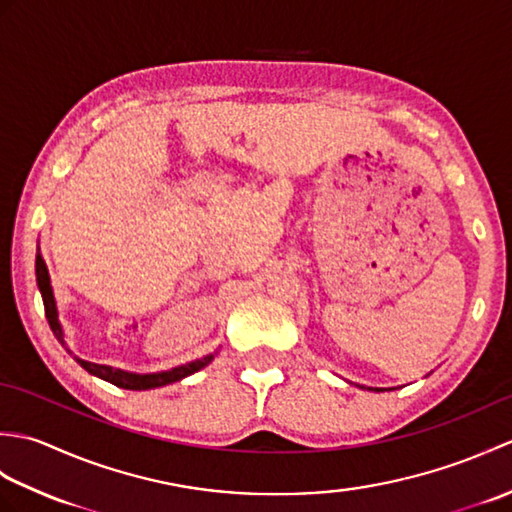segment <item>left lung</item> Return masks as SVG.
Instances as JSON below:
<instances>
[{
  "instance_id": "1",
  "label": "left lung",
  "mask_w": 512,
  "mask_h": 512,
  "mask_svg": "<svg viewBox=\"0 0 512 512\" xmlns=\"http://www.w3.org/2000/svg\"><path fill=\"white\" fill-rule=\"evenodd\" d=\"M361 389H369V391H389V389H380V387H363V385H358Z\"/></svg>"
}]
</instances>
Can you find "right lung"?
<instances>
[{
    "label": "right lung",
    "instance_id": "obj_1",
    "mask_svg": "<svg viewBox=\"0 0 512 512\" xmlns=\"http://www.w3.org/2000/svg\"><path fill=\"white\" fill-rule=\"evenodd\" d=\"M35 273H37V286L41 292V299H43V308H46V319L50 323V330L57 336V341L68 350V354L74 358L76 363H79L85 372H90L92 376H99L107 383H112L116 387H123V389H132V391H147V389H156V387H165L171 383H178V380L187 378L195 372H200L202 367L209 365L215 354H206L202 358H195L191 363H184L178 367H171L165 369V372H154V374H136V372H127V369H118L112 365H99V363H90V361H83V358L76 356L68 343H65V332H63V325L59 321V310H57V299H54V290L50 284V273H48V266L43 262L41 257V248H37V259H35Z\"/></svg>",
    "mask_w": 512,
    "mask_h": 512
}]
</instances>
